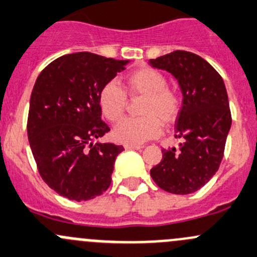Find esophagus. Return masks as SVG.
I'll return each mask as SVG.
<instances>
[{"label": "esophagus", "instance_id": "34e87169", "mask_svg": "<svg viewBox=\"0 0 257 257\" xmlns=\"http://www.w3.org/2000/svg\"><path fill=\"white\" fill-rule=\"evenodd\" d=\"M124 148L128 150H140L142 149V145H134V144H124Z\"/></svg>", "mask_w": 257, "mask_h": 257}]
</instances>
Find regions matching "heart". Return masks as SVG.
Listing matches in <instances>:
<instances>
[{"mask_svg":"<svg viewBox=\"0 0 257 257\" xmlns=\"http://www.w3.org/2000/svg\"><path fill=\"white\" fill-rule=\"evenodd\" d=\"M169 81L161 71L144 66L134 70L124 79L123 90L115 82H107L98 94L102 114L109 121H117L125 112L128 98L144 97L140 106L143 117L124 118L115 125L113 134L118 142L125 144H142L158 137L161 123L171 125L177 120L182 109L180 93L167 87Z\"/></svg>","mask_w":257,"mask_h":257,"instance_id":"1","label":"heart"}]
</instances>
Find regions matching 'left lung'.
I'll list each match as a JSON object with an SVG mask.
<instances>
[{
  "label": "left lung",
  "instance_id": "left-lung-1",
  "mask_svg": "<svg viewBox=\"0 0 257 257\" xmlns=\"http://www.w3.org/2000/svg\"><path fill=\"white\" fill-rule=\"evenodd\" d=\"M150 64L171 72L183 94L176 123V138L182 143L177 149H163L150 175L166 192H196L215 175L224 156L231 125L225 85L212 65L190 51L175 50Z\"/></svg>",
  "mask_w": 257,
  "mask_h": 257
}]
</instances>
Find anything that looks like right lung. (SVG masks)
Listing matches in <instances>:
<instances>
[{
    "instance_id": "right-lung-1",
    "label": "right lung",
    "mask_w": 257,
    "mask_h": 257,
    "mask_svg": "<svg viewBox=\"0 0 257 257\" xmlns=\"http://www.w3.org/2000/svg\"><path fill=\"white\" fill-rule=\"evenodd\" d=\"M115 60L81 51L48 65L34 83L27 132L44 182L71 201L99 196L112 182L113 165L124 148L96 143L109 128L101 119V88L125 69Z\"/></svg>"
}]
</instances>
